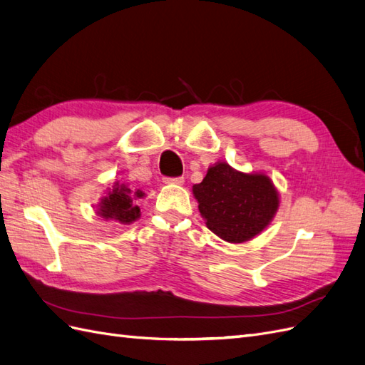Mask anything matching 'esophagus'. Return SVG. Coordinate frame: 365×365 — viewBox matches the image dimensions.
<instances>
[{"label": "esophagus", "instance_id": "esophagus-1", "mask_svg": "<svg viewBox=\"0 0 365 365\" xmlns=\"http://www.w3.org/2000/svg\"><path fill=\"white\" fill-rule=\"evenodd\" d=\"M166 185H183V177H174V179H165Z\"/></svg>", "mask_w": 365, "mask_h": 365}]
</instances>
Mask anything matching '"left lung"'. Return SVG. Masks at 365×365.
I'll use <instances>...</instances> for the list:
<instances>
[{
	"label": "left lung",
	"instance_id": "8db88e82",
	"mask_svg": "<svg viewBox=\"0 0 365 365\" xmlns=\"http://www.w3.org/2000/svg\"><path fill=\"white\" fill-rule=\"evenodd\" d=\"M207 227L230 244H244L273 222L280 195L265 173H242L227 162L208 168L205 179L192 186Z\"/></svg>",
	"mask_w": 365,
	"mask_h": 365
}]
</instances>
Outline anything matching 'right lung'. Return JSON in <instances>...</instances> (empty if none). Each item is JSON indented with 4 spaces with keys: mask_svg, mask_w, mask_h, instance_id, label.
<instances>
[{
    "mask_svg": "<svg viewBox=\"0 0 365 365\" xmlns=\"http://www.w3.org/2000/svg\"><path fill=\"white\" fill-rule=\"evenodd\" d=\"M146 197L142 190L130 188L126 183L114 182L112 188L106 190V195H103L97 203V216L103 220H115L121 225H130L140 219L138 200Z\"/></svg>",
    "mask_w": 365,
    "mask_h": 365,
    "instance_id": "1",
    "label": "right lung"
}]
</instances>
